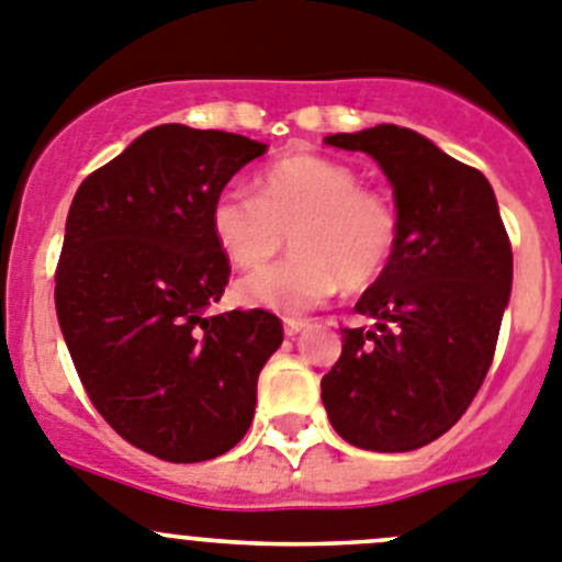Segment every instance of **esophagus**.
Listing matches in <instances>:
<instances>
[{"instance_id": "34e87169", "label": "esophagus", "mask_w": 562, "mask_h": 562, "mask_svg": "<svg viewBox=\"0 0 562 562\" xmlns=\"http://www.w3.org/2000/svg\"><path fill=\"white\" fill-rule=\"evenodd\" d=\"M307 327H311V324H307L305 318H285V335H291V338Z\"/></svg>"}]
</instances>
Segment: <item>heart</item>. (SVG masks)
I'll use <instances>...</instances> for the list:
<instances>
[{"instance_id": "b5f03b06", "label": "heart", "mask_w": 562, "mask_h": 562, "mask_svg": "<svg viewBox=\"0 0 562 562\" xmlns=\"http://www.w3.org/2000/svg\"><path fill=\"white\" fill-rule=\"evenodd\" d=\"M358 171L322 155H288L260 171L257 196L227 191L210 207V233L235 269H256L292 233L282 265L235 285L244 307L302 313L346 288H366L396 246V213Z\"/></svg>"}]
</instances>
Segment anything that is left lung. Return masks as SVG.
Listing matches in <instances>:
<instances>
[{
    "instance_id": "8db88e82",
    "label": "left lung",
    "mask_w": 562,
    "mask_h": 562,
    "mask_svg": "<svg viewBox=\"0 0 562 562\" xmlns=\"http://www.w3.org/2000/svg\"><path fill=\"white\" fill-rule=\"evenodd\" d=\"M374 157L393 188L396 246L340 329L322 380L335 432L369 452H413L452 429L480 391L510 302L513 249L485 175L396 124L327 135Z\"/></svg>"
}]
</instances>
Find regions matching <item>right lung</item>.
I'll list each match as a JSON object with an SVG mask.
<instances>
[{"mask_svg": "<svg viewBox=\"0 0 562 562\" xmlns=\"http://www.w3.org/2000/svg\"><path fill=\"white\" fill-rule=\"evenodd\" d=\"M269 146L160 124L93 171L66 218L55 307L104 422L169 463L229 452L249 429L257 376L280 349L266 311L207 316L229 277L210 207Z\"/></svg>", "mask_w": 562, "mask_h": 562, "instance_id": "1", "label": "right lung"}]
</instances>
